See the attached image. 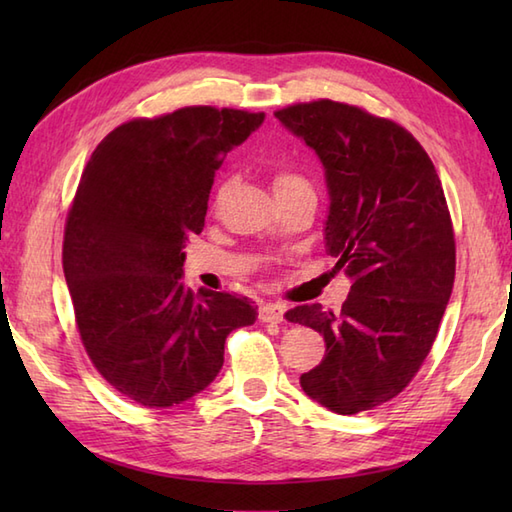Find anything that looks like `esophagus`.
<instances>
[{"label": "esophagus", "mask_w": 512, "mask_h": 512, "mask_svg": "<svg viewBox=\"0 0 512 512\" xmlns=\"http://www.w3.org/2000/svg\"><path fill=\"white\" fill-rule=\"evenodd\" d=\"M284 314V303H262V306H259V321L264 323H281L284 321Z\"/></svg>", "instance_id": "obj_1"}]
</instances>
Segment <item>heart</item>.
<instances>
[{
  "instance_id": "heart-1",
  "label": "heart",
  "mask_w": 512,
  "mask_h": 512,
  "mask_svg": "<svg viewBox=\"0 0 512 512\" xmlns=\"http://www.w3.org/2000/svg\"><path fill=\"white\" fill-rule=\"evenodd\" d=\"M290 187H308L306 180H303L301 176H297V173H290V171H279L275 176V191H281V189H290ZM224 189V184L220 187V191Z\"/></svg>"
}]
</instances>
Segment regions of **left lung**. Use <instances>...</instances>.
Here are the masks:
<instances>
[{
	"label": "left lung",
	"mask_w": 512,
	"mask_h": 512,
	"mask_svg": "<svg viewBox=\"0 0 512 512\" xmlns=\"http://www.w3.org/2000/svg\"><path fill=\"white\" fill-rule=\"evenodd\" d=\"M275 116L321 160L325 250L352 279L341 312L321 303L286 312L325 339L323 361L301 374V387L352 416L396 398L436 341L455 279L447 198L427 151L394 121L328 99Z\"/></svg>",
	"instance_id": "1"
}]
</instances>
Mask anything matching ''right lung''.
Wrapping results in <instances>:
<instances>
[{"mask_svg":"<svg viewBox=\"0 0 512 512\" xmlns=\"http://www.w3.org/2000/svg\"><path fill=\"white\" fill-rule=\"evenodd\" d=\"M266 114L182 107L134 118L94 149L65 220L63 273L76 328L99 374L129 400L173 407L209 387L226 336L253 325L246 297L180 281L204 228L215 171Z\"/></svg>","mask_w":512,"mask_h":512,"instance_id":"add662e5","label":"right lung"}]
</instances>
